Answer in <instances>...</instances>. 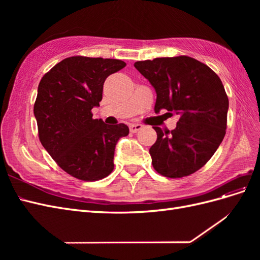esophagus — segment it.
<instances>
[{
	"mask_svg": "<svg viewBox=\"0 0 260 260\" xmlns=\"http://www.w3.org/2000/svg\"><path fill=\"white\" fill-rule=\"evenodd\" d=\"M129 128H130V132L136 133V132H138L139 130L142 129L143 125L140 124V123H132V124H130Z\"/></svg>",
	"mask_w": 260,
	"mask_h": 260,
	"instance_id": "esophagus-1",
	"label": "esophagus"
}]
</instances>
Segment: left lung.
<instances>
[{
    "instance_id": "obj_1",
    "label": "left lung",
    "mask_w": 260,
    "mask_h": 260,
    "mask_svg": "<svg viewBox=\"0 0 260 260\" xmlns=\"http://www.w3.org/2000/svg\"><path fill=\"white\" fill-rule=\"evenodd\" d=\"M156 92L155 113L179 115L176 129L154 127L149 148L154 169L168 178H182L201 169L225 135L229 100L215 72L188 56L158 57L135 62Z\"/></svg>"
}]
</instances>
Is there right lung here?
<instances>
[{"mask_svg": "<svg viewBox=\"0 0 260 260\" xmlns=\"http://www.w3.org/2000/svg\"><path fill=\"white\" fill-rule=\"evenodd\" d=\"M124 66L119 59L73 56L55 65L39 83L34 107L39 139L58 166L77 179L107 177L118 140L129 135L127 124L107 125L91 113L100 106L106 78Z\"/></svg>", "mask_w": 260, "mask_h": 260, "instance_id": "add662e5", "label": "right lung"}]
</instances>
